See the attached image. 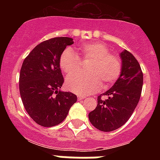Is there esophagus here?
Returning <instances> with one entry per match:
<instances>
[{"label": "esophagus", "mask_w": 160, "mask_h": 160, "mask_svg": "<svg viewBox=\"0 0 160 160\" xmlns=\"http://www.w3.org/2000/svg\"><path fill=\"white\" fill-rule=\"evenodd\" d=\"M85 98H86V97H84V96H78V101H81V100L85 99Z\"/></svg>", "instance_id": "1"}]
</instances>
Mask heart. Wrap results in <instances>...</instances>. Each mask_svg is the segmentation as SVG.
I'll use <instances>...</instances> for the list:
<instances>
[{"instance_id":"1","label":"heart","mask_w":160,"mask_h":160,"mask_svg":"<svg viewBox=\"0 0 160 160\" xmlns=\"http://www.w3.org/2000/svg\"><path fill=\"white\" fill-rule=\"evenodd\" d=\"M80 59L73 49L68 48L61 54V69L68 75L73 74L81 67V61L90 62L88 73H78L68 77L66 87L78 94H88L99 90L102 83L107 87L116 81L122 71V61L117 55L110 53L107 45L92 42L83 44L78 48Z\"/></svg>"}]
</instances>
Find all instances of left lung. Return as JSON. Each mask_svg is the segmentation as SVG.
Returning a JSON list of instances; mask_svg holds the SVG:
<instances>
[{
	"mask_svg": "<svg viewBox=\"0 0 160 160\" xmlns=\"http://www.w3.org/2000/svg\"><path fill=\"white\" fill-rule=\"evenodd\" d=\"M122 71L113 87L98 97V105L89 113L94 128L109 132L126 123L138 105L142 92L143 75L134 55L124 49L120 53Z\"/></svg>",
	"mask_w": 160,
	"mask_h": 160,
	"instance_id": "obj_1",
	"label": "left lung"
}]
</instances>
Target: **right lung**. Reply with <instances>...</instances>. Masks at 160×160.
Returning <instances> with one entry per match:
<instances>
[{
  "instance_id": "add662e5",
  "label": "right lung",
  "mask_w": 160,
  "mask_h": 160,
  "mask_svg": "<svg viewBox=\"0 0 160 160\" xmlns=\"http://www.w3.org/2000/svg\"><path fill=\"white\" fill-rule=\"evenodd\" d=\"M73 38L59 37L44 41L25 58L20 72L22 102L32 119L45 128L58 125L67 116L77 96L61 91L64 82L60 69L61 54Z\"/></svg>"
}]
</instances>
